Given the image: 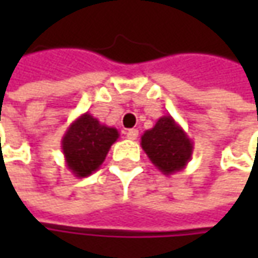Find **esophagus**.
<instances>
[{
    "label": "esophagus",
    "instance_id": "1",
    "mask_svg": "<svg viewBox=\"0 0 258 258\" xmlns=\"http://www.w3.org/2000/svg\"><path fill=\"white\" fill-rule=\"evenodd\" d=\"M138 135H139V132H138L136 129H129V131L126 132V138L131 139V141H135V139L138 138Z\"/></svg>",
    "mask_w": 258,
    "mask_h": 258
}]
</instances>
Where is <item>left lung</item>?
I'll use <instances>...</instances> for the list:
<instances>
[{
	"label": "left lung",
	"mask_w": 258,
	"mask_h": 258,
	"mask_svg": "<svg viewBox=\"0 0 258 258\" xmlns=\"http://www.w3.org/2000/svg\"><path fill=\"white\" fill-rule=\"evenodd\" d=\"M141 146L164 175L182 171L194 152V142L171 114L159 117L152 129L145 131Z\"/></svg>",
	"instance_id": "1"
}]
</instances>
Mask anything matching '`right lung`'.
Instances as JSON below:
<instances>
[{"label": "right lung", "mask_w": 258, "mask_h": 258, "mask_svg": "<svg viewBox=\"0 0 258 258\" xmlns=\"http://www.w3.org/2000/svg\"><path fill=\"white\" fill-rule=\"evenodd\" d=\"M117 138L116 127L100 123L89 112L80 114L67 127L61 139L67 169L77 178L92 175L102 166Z\"/></svg>", "instance_id": "add662e5"}]
</instances>
